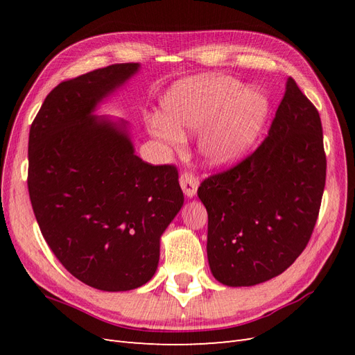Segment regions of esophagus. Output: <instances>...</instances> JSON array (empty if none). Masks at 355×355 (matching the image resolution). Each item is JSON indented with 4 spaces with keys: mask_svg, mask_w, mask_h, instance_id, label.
I'll return each instance as SVG.
<instances>
[{
    "mask_svg": "<svg viewBox=\"0 0 355 355\" xmlns=\"http://www.w3.org/2000/svg\"><path fill=\"white\" fill-rule=\"evenodd\" d=\"M179 184H180L182 191H184V194H185L188 198L196 197L197 188H198V179H197L194 175L188 173V171H185V173L180 175Z\"/></svg>",
    "mask_w": 355,
    "mask_h": 355,
    "instance_id": "esophagus-1",
    "label": "esophagus"
}]
</instances>
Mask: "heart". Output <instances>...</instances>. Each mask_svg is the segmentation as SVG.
Here are the masks:
<instances>
[{
	"label": "heart",
	"mask_w": 355,
	"mask_h": 355,
	"mask_svg": "<svg viewBox=\"0 0 355 355\" xmlns=\"http://www.w3.org/2000/svg\"><path fill=\"white\" fill-rule=\"evenodd\" d=\"M270 114L268 98L227 75H201L175 84L161 101L153 136L179 146L182 136L198 128L197 148L210 167H230L249 154Z\"/></svg>",
	"instance_id": "heart-1"
}]
</instances>
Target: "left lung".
<instances>
[{
    "label": "left lung",
    "mask_w": 355,
    "mask_h": 355,
    "mask_svg": "<svg viewBox=\"0 0 355 355\" xmlns=\"http://www.w3.org/2000/svg\"><path fill=\"white\" fill-rule=\"evenodd\" d=\"M324 184L318 111L288 77L261 146L198 188L209 214L213 277L225 286L249 287L284 272L311 239Z\"/></svg>",
    "instance_id": "8db88e82"
}]
</instances>
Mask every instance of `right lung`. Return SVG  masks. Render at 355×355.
I'll use <instances>...</instances> for the list:
<instances>
[{
	"mask_svg": "<svg viewBox=\"0 0 355 355\" xmlns=\"http://www.w3.org/2000/svg\"><path fill=\"white\" fill-rule=\"evenodd\" d=\"M139 69L118 63L60 83L29 130L28 189L42 237L75 278L103 292L151 280L161 235L184 206L176 167L145 163L130 124L96 115Z\"/></svg>",
	"mask_w": 355,
	"mask_h": 355,
	"instance_id": "obj_1",
	"label": "right lung"
}]
</instances>
